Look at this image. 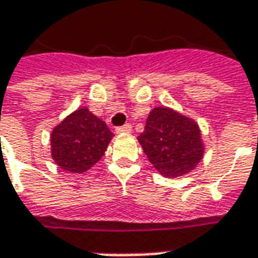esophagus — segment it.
I'll list each match as a JSON object with an SVG mask.
<instances>
[{
  "label": "esophagus",
  "mask_w": 258,
  "mask_h": 258,
  "mask_svg": "<svg viewBox=\"0 0 258 258\" xmlns=\"http://www.w3.org/2000/svg\"><path fill=\"white\" fill-rule=\"evenodd\" d=\"M115 131H117L118 134H121V133H131V124H124L122 127H117Z\"/></svg>",
  "instance_id": "1"
}]
</instances>
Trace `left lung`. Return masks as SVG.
Returning a JSON list of instances; mask_svg holds the SVG:
<instances>
[{
	"label": "left lung",
	"mask_w": 258,
	"mask_h": 258,
	"mask_svg": "<svg viewBox=\"0 0 258 258\" xmlns=\"http://www.w3.org/2000/svg\"><path fill=\"white\" fill-rule=\"evenodd\" d=\"M138 143L154 168L166 178L194 171L205 154L198 122L169 107L151 110Z\"/></svg>",
	"instance_id": "1"
}]
</instances>
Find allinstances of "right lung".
<instances>
[{"instance_id":"right-lung-1","label":"right lung","mask_w":258,"mask_h":258,"mask_svg":"<svg viewBox=\"0 0 258 258\" xmlns=\"http://www.w3.org/2000/svg\"><path fill=\"white\" fill-rule=\"evenodd\" d=\"M113 136L106 122L82 107L53 128L50 155L63 171L86 172L104 155Z\"/></svg>"}]
</instances>
